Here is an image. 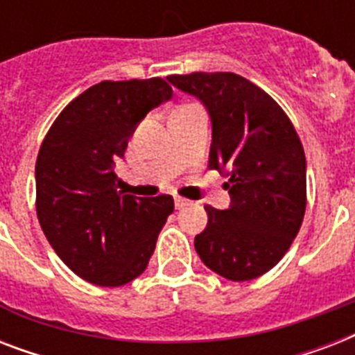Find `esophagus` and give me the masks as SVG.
<instances>
[{"instance_id":"obj_1","label":"esophagus","mask_w":355,"mask_h":355,"mask_svg":"<svg viewBox=\"0 0 355 355\" xmlns=\"http://www.w3.org/2000/svg\"><path fill=\"white\" fill-rule=\"evenodd\" d=\"M188 202L189 200L182 199V197H175V208H177V210H182L184 206H188Z\"/></svg>"}]
</instances>
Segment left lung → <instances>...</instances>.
I'll list each match as a JSON object with an SVG mask.
<instances>
[{
    "label": "left lung",
    "mask_w": 355,
    "mask_h": 355,
    "mask_svg": "<svg viewBox=\"0 0 355 355\" xmlns=\"http://www.w3.org/2000/svg\"><path fill=\"white\" fill-rule=\"evenodd\" d=\"M167 79L206 107L208 167L228 177L230 208L205 206L208 225L195 236V250L227 280L258 278L289 250L306 211V156L297 130L280 105L241 75L195 71Z\"/></svg>",
    "instance_id": "obj_1"
}]
</instances>
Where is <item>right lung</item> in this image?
Masks as SVG:
<instances>
[{"instance_id":"add662e5","label":"right lung","mask_w":355,"mask_h":355,"mask_svg":"<svg viewBox=\"0 0 355 355\" xmlns=\"http://www.w3.org/2000/svg\"><path fill=\"white\" fill-rule=\"evenodd\" d=\"M160 77L103 80L75 97L36 158V216L58 258L83 280L119 287L138 278L175 210L171 195L118 191L114 162L141 119L169 101Z\"/></svg>"}]
</instances>
